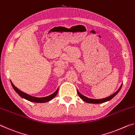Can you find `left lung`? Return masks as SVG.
Here are the masks:
<instances>
[{
    "label": "left lung",
    "mask_w": 135,
    "mask_h": 135,
    "mask_svg": "<svg viewBox=\"0 0 135 135\" xmlns=\"http://www.w3.org/2000/svg\"><path fill=\"white\" fill-rule=\"evenodd\" d=\"M122 84L121 85L120 88H119V89H118L117 92L115 93H114V94L111 95V96H109V97L105 98H104V99H90V98H88L86 97H84V95H81L80 93L78 90H77V93H78L79 96L80 97V98H81V99H83L84 102H88V103H90V104H101V103H104V102H105L107 101H108V100H111L112 98H113L118 93V92L120 90L121 88H122Z\"/></svg>",
    "instance_id": "left-lung-1"
}]
</instances>
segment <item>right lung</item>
<instances>
[{
    "mask_svg": "<svg viewBox=\"0 0 135 135\" xmlns=\"http://www.w3.org/2000/svg\"><path fill=\"white\" fill-rule=\"evenodd\" d=\"M11 83L13 87V89L15 90V92H17L18 94L20 96V97H22V98H24V99L29 100V101L33 102H37V103H42V102H46L49 101L50 100L52 99L55 97L58 92V89H57V90L55 91V92L54 93H52V95L48 96V97H43V98L34 97H32V96L27 95L26 93H24L23 92H22V91L18 89L17 88H16V87L14 86V84L12 83V81H11Z\"/></svg>",
    "mask_w": 135,
    "mask_h": 135,
    "instance_id": "1",
    "label": "right lung"
}]
</instances>
